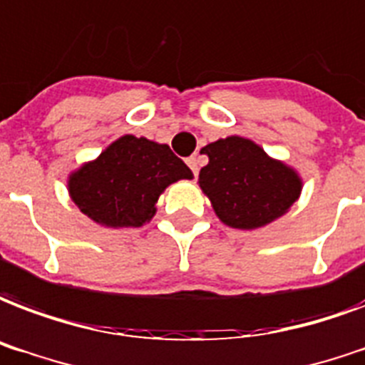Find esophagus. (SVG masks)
<instances>
[{
  "label": "esophagus",
  "mask_w": 365,
  "mask_h": 365,
  "mask_svg": "<svg viewBox=\"0 0 365 365\" xmlns=\"http://www.w3.org/2000/svg\"><path fill=\"white\" fill-rule=\"evenodd\" d=\"M187 164H189V168L193 170L195 176H197V174H199V157H189Z\"/></svg>",
  "instance_id": "34e87169"
}]
</instances>
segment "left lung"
Returning a JSON list of instances; mask_svg holds the SVG:
<instances>
[{"mask_svg":"<svg viewBox=\"0 0 365 365\" xmlns=\"http://www.w3.org/2000/svg\"><path fill=\"white\" fill-rule=\"evenodd\" d=\"M208 164L199 185L226 226L257 230L287 212L302 182L293 168L269 158L250 139L232 135L201 149Z\"/></svg>","mask_w":365,"mask_h":365,"instance_id":"1","label":"left lung"}]
</instances>
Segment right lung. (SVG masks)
I'll use <instances>...</instances> for the list:
<instances>
[{"instance_id":"1","label":"right lung","mask_w":365,"mask_h":365,"mask_svg":"<svg viewBox=\"0 0 365 365\" xmlns=\"http://www.w3.org/2000/svg\"><path fill=\"white\" fill-rule=\"evenodd\" d=\"M193 172L168 145L122 135L68 180V193L88 218L107 227H139L153 218L158 195Z\"/></svg>"}]
</instances>
